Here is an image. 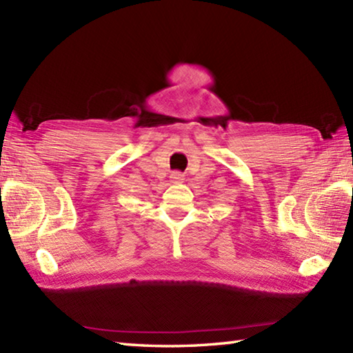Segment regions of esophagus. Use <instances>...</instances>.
Instances as JSON below:
<instances>
[{
	"label": "esophagus",
	"instance_id": "34e87169",
	"mask_svg": "<svg viewBox=\"0 0 353 353\" xmlns=\"http://www.w3.org/2000/svg\"><path fill=\"white\" fill-rule=\"evenodd\" d=\"M170 179H171L172 183H179V182L183 181V174H182V172H179V171H174V172H171Z\"/></svg>",
	"mask_w": 353,
	"mask_h": 353
}]
</instances>
